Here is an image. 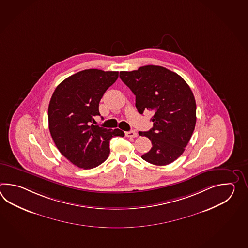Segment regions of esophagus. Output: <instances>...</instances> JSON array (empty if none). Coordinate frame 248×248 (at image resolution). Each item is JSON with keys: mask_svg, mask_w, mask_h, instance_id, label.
<instances>
[{"mask_svg": "<svg viewBox=\"0 0 248 248\" xmlns=\"http://www.w3.org/2000/svg\"><path fill=\"white\" fill-rule=\"evenodd\" d=\"M125 136L126 137H137V133L135 130H130V131L125 132Z\"/></svg>", "mask_w": 248, "mask_h": 248, "instance_id": "34e87169", "label": "esophagus"}]
</instances>
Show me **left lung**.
Wrapping results in <instances>:
<instances>
[{"mask_svg":"<svg viewBox=\"0 0 248 248\" xmlns=\"http://www.w3.org/2000/svg\"><path fill=\"white\" fill-rule=\"evenodd\" d=\"M120 78L136 95L138 112L154 113L153 127L139 131L153 144L142 159L157 166L172 163L184 153L195 128V98L189 85L178 74L158 65L120 72Z\"/></svg>","mask_w":248,"mask_h":248,"instance_id":"obj_1","label":"left lung"}]
</instances>
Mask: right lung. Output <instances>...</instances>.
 I'll list each match as a JSON object with an SVG mask.
<instances>
[{"label": "right lung", "mask_w": 248, "mask_h": 248, "mask_svg": "<svg viewBox=\"0 0 248 248\" xmlns=\"http://www.w3.org/2000/svg\"><path fill=\"white\" fill-rule=\"evenodd\" d=\"M119 72L87 69L63 80L47 109L48 128L61 154L79 169H94L110 154V140L124 132L91 124L99 115V102Z\"/></svg>", "instance_id": "1"}]
</instances>
